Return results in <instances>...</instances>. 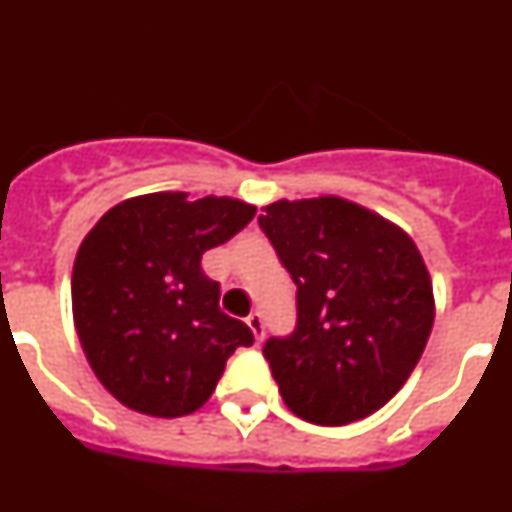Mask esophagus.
I'll use <instances>...</instances> for the list:
<instances>
[{
  "mask_svg": "<svg viewBox=\"0 0 512 512\" xmlns=\"http://www.w3.org/2000/svg\"><path fill=\"white\" fill-rule=\"evenodd\" d=\"M248 328L253 330V336H256V341H261L264 338V315H261V310H253L251 315L246 318Z\"/></svg>",
  "mask_w": 512,
  "mask_h": 512,
  "instance_id": "34e87169",
  "label": "esophagus"
}]
</instances>
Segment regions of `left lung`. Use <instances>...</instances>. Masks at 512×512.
<instances>
[{"mask_svg": "<svg viewBox=\"0 0 512 512\" xmlns=\"http://www.w3.org/2000/svg\"><path fill=\"white\" fill-rule=\"evenodd\" d=\"M259 225L297 287L295 330L264 343L284 405L315 425L377 413L433 328L431 277L410 235L338 197L279 200Z\"/></svg>", "mask_w": 512, "mask_h": 512, "instance_id": "1", "label": "left lung"}]
</instances>
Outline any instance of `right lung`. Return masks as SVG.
<instances>
[{"label": "right lung", "mask_w": 512, "mask_h": 512, "mask_svg": "<svg viewBox=\"0 0 512 512\" xmlns=\"http://www.w3.org/2000/svg\"><path fill=\"white\" fill-rule=\"evenodd\" d=\"M253 215L256 207L230 197L158 192L120 202L89 230L71 277L76 333L125 408L153 418L200 410L235 348L253 343L202 271V253Z\"/></svg>", "instance_id": "obj_1"}]
</instances>
